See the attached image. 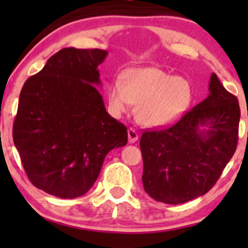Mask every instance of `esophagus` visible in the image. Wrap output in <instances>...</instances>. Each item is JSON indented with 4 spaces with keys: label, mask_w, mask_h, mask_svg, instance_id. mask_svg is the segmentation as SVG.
<instances>
[{
    "label": "esophagus",
    "mask_w": 248,
    "mask_h": 248,
    "mask_svg": "<svg viewBox=\"0 0 248 248\" xmlns=\"http://www.w3.org/2000/svg\"><path fill=\"white\" fill-rule=\"evenodd\" d=\"M138 139H139L138 132H136L134 128H129V129H128V142H129V143H134V142L138 141Z\"/></svg>",
    "instance_id": "esophagus-1"
}]
</instances>
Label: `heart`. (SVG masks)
<instances>
[{
  "label": "heart",
  "mask_w": 248,
  "mask_h": 248,
  "mask_svg": "<svg viewBox=\"0 0 248 248\" xmlns=\"http://www.w3.org/2000/svg\"><path fill=\"white\" fill-rule=\"evenodd\" d=\"M107 99L113 114H124L138 105L135 118L139 124L161 128L177 121L189 109L192 87L186 79L157 67H138L128 70L124 81H112Z\"/></svg>",
  "instance_id": "1"
}]
</instances>
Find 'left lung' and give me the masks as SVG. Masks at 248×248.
Segmentation results:
<instances>
[{
  "instance_id": "left-lung-1",
  "label": "left lung",
  "mask_w": 248,
  "mask_h": 248,
  "mask_svg": "<svg viewBox=\"0 0 248 248\" xmlns=\"http://www.w3.org/2000/svg\"><path fill=\"white\" fill-rule=\"evenodd\" d=\"M209 92L171 127L142 134V182L155 201L177 205L205 195L237 149L238 99L216 73Z\"/></svg>"
}]
</instances>
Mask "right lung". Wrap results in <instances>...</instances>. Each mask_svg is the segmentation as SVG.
<instances>
[{"instance_id": "add662e5", "label": "right lung", "mask_w": 248, "mask_h": 248, "mask_svg": "<svg viewBox=\"0 0 248 248\" xmlns=\"http://www.w3.org/2000/svg\"><path fill=\"white\" fill-rule=\"evenodd\" d=\"M107 55L65 47L22 88L14 143L31 183L49 195H85L107 154L127 144V128L108 114L96 88Z\"/></svg>"}]
</instances>
